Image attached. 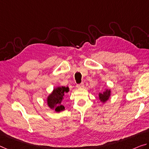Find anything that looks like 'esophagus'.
Returning a JSON list of instances; mask_svg holds the SVG:
<instances>
[{"instance_id": "34e87169", "label": "esophagus", "mask_w": 149, "mask_h": 149, "mask_svg": "<svg viewBox=\"0 0 149 149\" xmlns=\"http://www.w3.org/2000/svg\"><path fill=\"white\" fill-rule=\"evenodd\" d=\"M84 83L83 82H82V83L79 84H77V87L79 88H83L84 87Z\"/></svg>"}]
</instances>
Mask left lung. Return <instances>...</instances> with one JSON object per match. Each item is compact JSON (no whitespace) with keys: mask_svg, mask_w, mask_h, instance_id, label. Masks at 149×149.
<instances>
[{"mask_svg":"<svg viewBox=\"0 0 149 149\" xmlns=\"http://www.w3.org/2000/svg\"><path fill=\"white\" fill-rule=\"evenodd\" d=\"M111 95V90L109 88H107L102 93H98V99L102 103L104 104L109 100Z\"/></svg>","mask_w":149,"mask_h":149,"instance_id":"8db88e82","label":"left lung"}]
</instances>
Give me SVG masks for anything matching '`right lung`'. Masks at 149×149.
<instances>
[{
    "instance_id": "add662e5",
    "label": "right lung",
    "mask_w": 149,
    "mask_h": 149,
    "mask_svg": "<svg viewBox=\"0 0 149 149\" xmlns=\"http://www.w3.org/2000/svg\"><path fill=\"white\" fill-rule=\"evenodd\" d=\"M69 88L67 86H58L54 88L47 98V103L48 107L56 113L63 111L65 109V107L62 104V100L65 93H68Z\"/></svg>"
}]
</instances>
